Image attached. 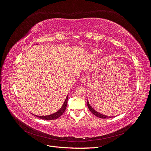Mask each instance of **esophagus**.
<instances>
[{
    "mask_svg": "<svg viewBox=\"0 0 151 151\" xmlns=\"http://www.w3.org/2000/svg\"><path fill=\"white\" fill-rule=\"evenodd\" d=\"M80 81H81V82L82 83H86V77H81V79H80Z\"/></svg>",
    "mask_w": 151,
    "mask_h": 151,
    "instance_id": "34e87169",
    "label": "esophagus"
}]
</instances>
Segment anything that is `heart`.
I'll return each mask as SVG.
<instances>
[{
  "label": "heart",
  "instance_id": "b5f03b06",
  "mask_svg": "<svg viewBox=\"0 0 151 151\" xmlns=\"http://www.w3.org/2000/svg\"><path fill=\"white\" fill-rule=\"evenodd\" d=\"M101 50L99 49H98V48H94L93 50H91V56L93 57H96L99 54H100V53H101Z\"/></svg>",
  "mask_w": 151,
  "mask_h": 151
}]
</instances>
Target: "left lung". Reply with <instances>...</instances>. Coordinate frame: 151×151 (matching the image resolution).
Here are the masks:
<instances>
[{"instance_id":"1","label":"left lung","mask_w":151,"mask_h":151,"mask_svg":"<svg viewBox=\"0 0 151 151\" xmlns=\"http://www.w3.org/2000/svg\"><path fill=\"white\" fill-rule=\"evenodd\" d=\"M87 104H88V108H89V110L91 111V113H93V114H94V115L95 116H96L97 117L101 118H113V117H114V116H106V115H103V114L98 112L97 111H96L95 109H94V108H93V107L91 106L90 104L89 103V101H87Z\"/></svg>"}]
</instances>
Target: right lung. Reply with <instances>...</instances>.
Here are the masks:
<instances>
[{"label": "right lung", "mask_w": 151, "mask_h": 151, "mask_svg": "<svg viewBox=\"0 0 151 151\" xmlns=\"http://www.w3.org/2000/svg\"><path fill=\"white\" fill-rule=\"evenodd\" d=\"M67 101H68V95L66 97V98L65 99V101H64V103H63L60 109H59V110H58L57 112L54 113L53 114H51V115H45V116H38V115H33L40 118V119L46 120H52L57 119L58 118H59L61 115H62V114L65 112V109L67 108Z\"/></svg>", "instance_id": "add662e5"}]
</instances>
